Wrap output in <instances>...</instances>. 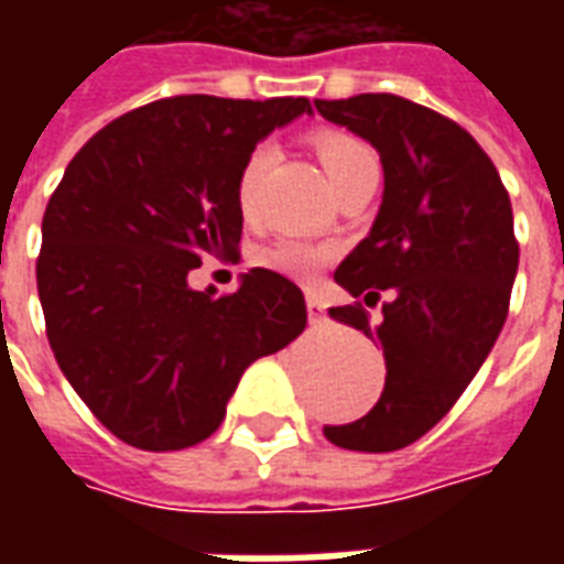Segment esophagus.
<instances>
[{"mask_svg":"<svg viewBox=\"0 0 564 564\" xmlns=\"http://www.w3.org/2000/svg\"><path fill=\"white\" fill-rule=\"evenodd\" d=\"M326 314V305H323V299L317 293H307V319L311 323H319Z\"/></svg>","mask_w":564,"mask_h":564,"instance_id":"esophagus-1","label":"esophagus"}]
</instances>
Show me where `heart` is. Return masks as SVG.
Instances as JSON below:
<instances>
[{"mask_svg":"<svg viewBox=\"0 0 564 564\" xmlns=\"http://www.w3.org/2000/svg\"><path fill=\"white\" fill-rule=\"evenodd\" d=\"M314 148H317L319 162H323V169H326L335 186L341 184L359 162L375 160L371 150L362 141L350 139L344 132H319L317 139H314ZM274 160H278V150L271 148V144H257L245 156L241 169H238V177H235V205H238V214L245 220H257L259 205H262V184H265V174L271 172ZM335 257H338V247L335 245H319V241H307V238H281V241H274L265 250H259L257 259L259 265L281 271L286 278L311 281Z\"/></svg>","mask_w":564,"mask_h":564,"instance_id":"1","label":"heart"}]
</instances>
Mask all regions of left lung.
<instances>
[{"instance_id": "1", "label": "left lung", "mask_w": 564, "mask_h": 564, "mask_svg": "<svg viewBox=\"0 0 564 564\" xmlns=\"http://www.w3.org/2000/svg\"><path fill=\"white\" fill-rule=\"evenodd\" d=\"M332 123L383 162V202L335 281L362 302L329 317L383 347L387 383L362 420L326 425L335 447L390 453L414 444L456 404L508 319L520 265L508 189L484 148L449 117L392 93L317 99Z\"/></svg>"}]
</instances>
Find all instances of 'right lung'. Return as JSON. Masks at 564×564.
Wrapping results in <instances>:
<instances>
[{"label":"right lung","mask_w":564,"mask_h":564,"mask_svg":"<svg viewBox=\"0 0 564 564\" xmlns=\"http://www.w3.org/2000/svg\"><path fill=\"white\" fill-rule=\"evenodd\" d=\"M305 96H172L99 129L68 162L35 262L47 341L93 416L139 449H184L220 429L238 380L307 323L305 295L250 269L229 295L189 290L205 259H235V177Z\"/></svg>","instance_id":"obj_1"}]
</instances>
